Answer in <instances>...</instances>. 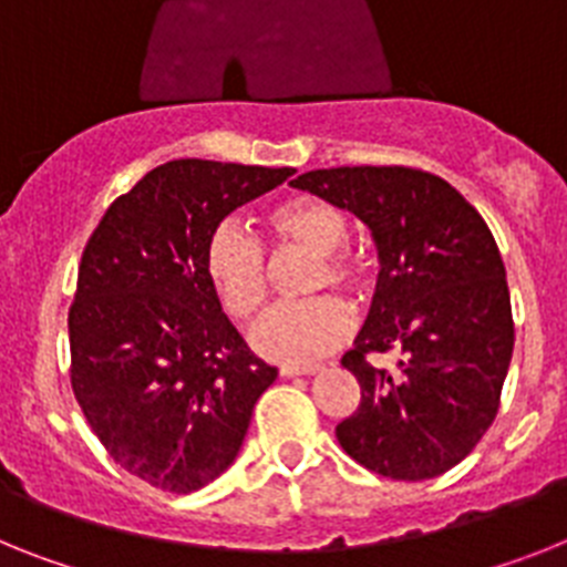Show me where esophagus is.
Here are the masks:
<instances>
[{"label":"esophagus","mask_w":567,"mask_h":567,"mask_svg":"<svg viewBox=\"0 0 567 567\" xmlns=\"http://www.w3.org/2000/svg\"><path fill=\"white\" fill-rule=\"evenodd\" d=\"M320 372V363H285L279 365L282 378H297V374H313Z\"/></svg>","instance_id":"1"}]
</instances>
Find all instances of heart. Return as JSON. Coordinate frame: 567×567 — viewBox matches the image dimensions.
<instances>
[{"label":"heart","instance_id":"heart-1","mask_svg":"<svg viewBox=\"0 0 567 567\" xmlns=\"http://www.w3.org/2000/svg\"><path fill=\"white\" fill-rule=\"evenodd\" d=\"M268 230L276 250H299L313 256L308 293L337 288L351 297L369 291L372 274L365 256L349 245V216L337 204L317 195H291L274 204ZM204 270L218 302L241 326L265 311L270 299V265L259 239L236 221H221L207 239ZM354 317L337 297H313L270 311L254 331V349L279 363H308L340 349L351 337Z\"/></svg>","mask_w":567,"mask_h":567}]
</instances>
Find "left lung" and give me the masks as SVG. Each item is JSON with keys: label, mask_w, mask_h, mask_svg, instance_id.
Wrapping results in <instances>:
<instances>
[{"label": "left lung", "mask_w": 567, "mask_h": 567, "mask_svg": "<svg viewBox=\"0 0 567 567\" xmlns=\"http://www.w3.org/2000/svg\"><path fill=\"white\" fill-rule=\"evenodd\" d=\"M351 210L378 241L372 311L342 365L360 406L337 423L357 464L394 482L453 470L496 421L513 354L511 291L473 204L415 166H331L291 181ZM401 348L398 373L368 354Z\"/></svg>", "instance_id": "1"}]
</instances>
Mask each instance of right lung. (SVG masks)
Wrapping results in <instances>:
<instances>
[{
	"instance_id": "obj_1",
	"label": "right lung",
	"mask_w": 567,
	"mask_h": 567,
	"mask_svg": "<svg viewBox=\"0 0 567 567\" xmlns=\"http://www.w3.org/2000/svg\"><path fill=\"white\" fill-rule=\"evenodd\" d=\"M291 175L169 161L117 195L85 241L71 389L114 464L152 487L181 496L225 473L276 380L221 311L204 250L221 218Z\"/></svg>"
}]
</instances>
